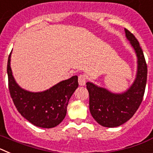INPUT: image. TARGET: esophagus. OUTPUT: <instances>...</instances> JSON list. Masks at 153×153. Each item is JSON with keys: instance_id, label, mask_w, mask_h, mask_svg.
Listing matches in <instances>:
<instances>
[{"instance_id": "obj_1", "label": "esophagus", "mask_w": 153, "mask_h": 153, "mask_svg": "<svg viewBox=\"0 0 153 153\" xmlns=\"http://www.w3.org/2000/svg\"><path fill=\"white\" fill-rule=\"evenodd\" d=\"M78 82L80 86H84L86 82V76L84 74H80L78 77Z\"/></svg>"}]
</instances>
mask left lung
I'll use <instances>...</instances> for the list:
<instances>
[{
	"label": "left lung",
	"mask_w": 153,
	"mask_h": 153,
	"mask_svg": "<svg viewBox=\"0 0 153 153\" xmlns=\"http://www.w3.org/2000/svg\"><path fill=\"white\" fill-rule=\"evenodd\" d=\"M125 33L137 56L136 79L130 87L123 93H114L93 83H86L90 113L93 119L104 127H117L132 118L140 107L145 93L147 65L143 50L134 35L126 28Z\"/></svg>",
	"instance_id": "8db88e82"
}]
</instances>
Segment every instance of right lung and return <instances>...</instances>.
<instances>
[{"label": "right lung", "mask_w": 153, "mask_h": 153, "mask_svg": "<svg viewBox=\"0 0 153 153\" xmlns=\"http://www.w3.org/2000/svg\"><path fill=\"white\" fill-rule=\"evenodd\" d=\"M8 56V86L17 111L30 123L40 128H53L63 120L73 93L79 86L77 76L63 80L42 92H30L22 89L14 79Z\"/></svg>", "instance_id": "obj_1"}]
</instances>
